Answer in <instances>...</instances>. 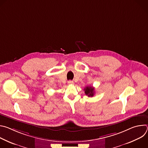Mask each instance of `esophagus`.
Segmentation results:
<instances>
[{"label": "esophagus", "mask_w": 148, "mask_h": 148, "mask_svg": "<svg viewBox=\"0 0 148 148\" xmlns=\"http://www.w3.org/2000/svg\"><path fill=\"white\" fill-rule=\"evenodd\" d=\"M74 84V82L73 81H68V84H69V85H72V84Z\"/></svg>", "instance_id": "34e87169"}]
</instances>
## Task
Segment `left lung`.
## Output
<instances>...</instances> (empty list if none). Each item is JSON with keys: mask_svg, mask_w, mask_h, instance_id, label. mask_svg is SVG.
<instances>
[{"mask_svg": "<svg viewBox=\"0 0 148 148\" xmlns=\"http://www.w3.org/2000/svg\"><path fill=\"white\" fill-rule=\"evenodd\" d=\"M84 91H85L86 95H87L88 97H93L95 94V90L94 88L91 86H87L85 88H84Z\"/></svg>", "mask_w": 148, "mask_h": 148, "instance_id": "1", "label": "left lung"}]
</instances>
